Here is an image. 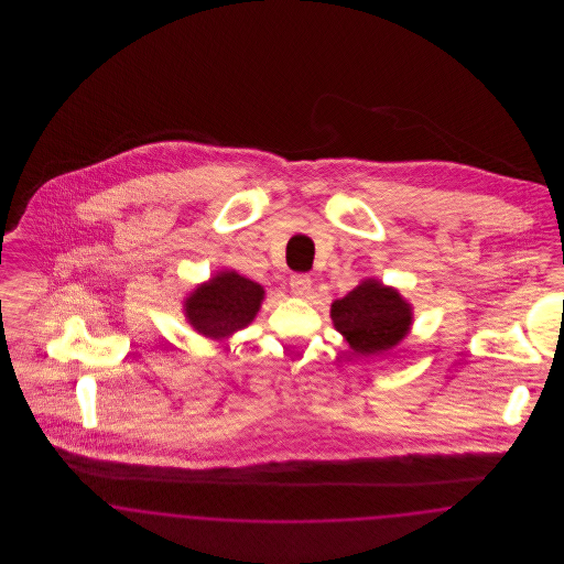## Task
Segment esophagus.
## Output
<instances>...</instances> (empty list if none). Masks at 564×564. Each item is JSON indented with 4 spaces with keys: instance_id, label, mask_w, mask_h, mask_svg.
<instances>
[{
    "instance_id": "esophagus-1",
    "label": "esophagus",
    "mask_w": 564,
    "mask_h": 564,
    "mask_svg": "<svg viewBox=\"0 0 564 564\" xmlns=\"http://www.w3.org/2000/svg\"><path fill=\"white\" fill-rule=\"evenodd\" d=\"M290 288H292V292H294L295 295L306 297V295L313 292V279H311L308 274H294V276L290 279Z\"/></svg>"
}]
</instances>
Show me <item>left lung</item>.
Returning <instances> with one entry per match:
<instances>
[{"instance_id": "left-lung-1", "label": "left lung", "mask_w": 564, "mask_h": 564, "mask_svg": "<svg viewBox=\"0 0 564 564\" xmlns=\"http://www.w3.org/2000/svg\"><path fill=\"white\" fill-rule=\"evenodd\" d=\"M329 313L350 349L366 357L395 349L412 325V306L398 290L376 279H366L345 297L334 300Z\"/></svg>"}]
</instances>
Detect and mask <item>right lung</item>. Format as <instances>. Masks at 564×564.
<instances>
[{
  "label": "right lung",
  "mask_w": 564,
  "mask_h": 564,
  "mask_svg": "<svg viewBox=\"0 0 564 564\" xmlns=\"http://www.w3.org/2000/svg\"><path fill=\"white\" fill-rule=\"evenodd\" d=\"M264 288L235 270H221L186 297L189 325L212 340H224L256 319Z\"/></svg>",
  "instance_id": "right-lung-1"
}]
</instances>
